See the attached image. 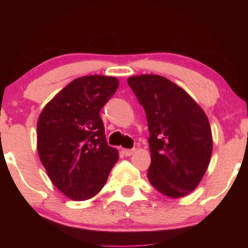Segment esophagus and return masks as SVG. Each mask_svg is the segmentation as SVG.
I'll return each mask as SVG.
<instances>
[{
  "mask_svg": "<svg viewBox=\"0 0 248 248\" xmlns=\"http://www.w3.org/2000/svg\"><path fill=\"white\" fill-rule=\"evenodd\" d=\"M122 153H124V155L130 156V155H133L134 153H135V149H124V150H122Z\"/></svg>",
  "mask_w": 248,
  "mask_h": 248,
  "instance_id": "1",
  "label": "esophagus"
}]
</instances>
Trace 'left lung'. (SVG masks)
<instances>
[{
	"mask_svg": "<svg viewBox=\"0 0 248 248\" xmlns=\"http://www.w3.org/2000/svg\"><path fill=\"white\" fill-rule=\"evenodd\" d=\"M146 112L150 136L148 179L162 195H189L203 178L213 142L209 119L182 87L157 75L128 78Z\"/></svg>",
	"mask_w": 248,
	"mask_h": 248,
	"instance_id": "1",
	"label": "left lung"
}]
</instances>
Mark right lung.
Here are the masks:
<instances>
[{
    "label": "right lung",
    "instance_id": "right-lung-1",
    "mask_svg": "<svg viewBox=\"0 0 248 248\" xmlns=\"http://www.w3.org/2000/svg\"><path fill=\"white\" fill-rule=\"evenodd\" d=\"M119 87L115 77L85 76L65 86L43 108L37 152L51 182L73 201L98 193L119 160L107 144L100 109Z\"/></svg>",
    "mask_w": 248,
    "mask_h": 248
}]
</instances>
